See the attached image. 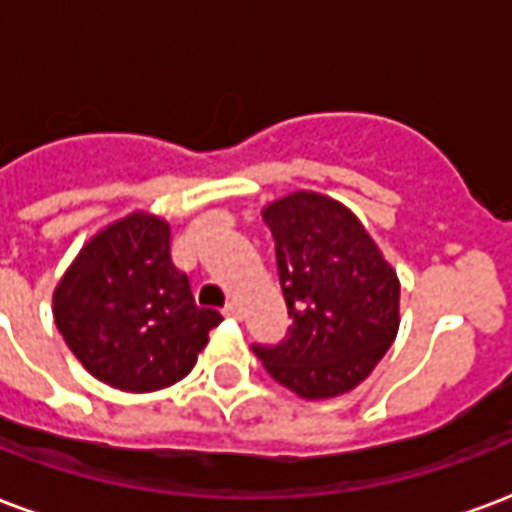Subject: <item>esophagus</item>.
<instances>
[{
	"mask_svg": "<svg viewBox=\"0 0 512 512\" xmlns=\"http://www.w3.org/2000/svg\"><path fill=\"white\" fill-rule=\"evenodd\" d=\"M222 314H225V317H230V320H241V306L227 304L225 309H222Z\"/></svg>",
	"mask_w": 512,
	"mask_h": 512,
	"instance_id": "34e87169",
	"label": "esophagus"
}]
</instances>
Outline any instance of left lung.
<instances>
[{
	"instance_id": "8db88e82",
	"label": "left lung",
	"mask_w": 512,
	"mask_h": 512,
	"mask_svg": "<svg viewBox=\"0 0 512 512\" xmlns=\"http://www.w3.org/2000/svg\"><path fill=\"white\" fill-rule=\"evenodd\" d=\"M290 328L252 350L266 372L304 399L361 385L399 331V276L339 200L293 192L263 208Z\"/></svg>"
}]
</instances>
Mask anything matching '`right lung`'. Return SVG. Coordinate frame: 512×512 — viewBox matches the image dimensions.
Returning <instances> with one entry per match:
<instances>
[{"label": "right lung", "mask_w": 512, "mask_h": 512, "mask_svg": "<svg viewBox=\"0 0 512 512\" xmlns=\"http://www.w3.org/2000/svg\"><path fill=\"white\" fill-rule=\"evenodd\" d=\"M54 320L83 369L149 393L192 372L222 314L200 309L170 260V225L135 211L83 246L54 290Z\"/></svg>", "instance_id": "right-lung-1"}]
</instances>
